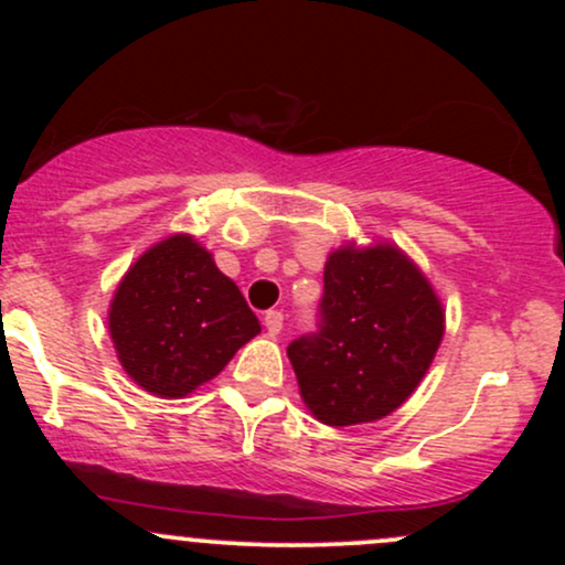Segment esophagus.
Masks as SVG:
<instances>
[{"instance_id": "obj_1", "label": "esophagus", "mask_w": 565, "mask_h": 565, "mask_svg": "<svg viewBox=\"0 0 565 565\" xmlns=\"http://www.w3.org/2000/svg\"><path fill=\"white\" fill-rule=\"evenodd\" d=\"M263 323L265 329H268V334H278L284 329V313L281 310H268V313L263 316Z\"/></svg>"}]
</instances>
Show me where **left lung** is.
Segmentation results:
<instances>
[{
	"label": "left lung",
	"instance_id": "left-lung-1",
	"mask_svg": "<svg viewBox=\"0 0 565 565\" xmlns=\"http://www.w3.org/2000/svg\"><path fill=\"white\" fill-rule=\"evenodd\" d=\"M444 337L427 278L393 246H342L323 268L319 329L289 342L302 401L323 425L374 423L425 377Z\"/></svg>",
	"mask_w": 565,
	"mask_h": 565
}]
</instances>
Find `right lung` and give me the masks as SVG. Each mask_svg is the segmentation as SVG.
<instances>
[{
    "mask_svg": "<svg viewBox=\"0 0 565 565\" xmlns=\"http://www.w3.org/2000/svg\"><path fill=\"white\" fill-rule=\"evenodd\" d=\"M108 327L125 372L161 398H180L217 377L260 332L236 284L191 236L151 246L127 270Z\"/></svg>",
    "mask_w": 565,
    "mask_h": 565,
    "instance_id": "right-lung-1",
    "label": "right lung"
}]
</instances>
